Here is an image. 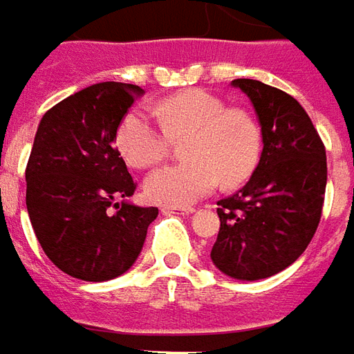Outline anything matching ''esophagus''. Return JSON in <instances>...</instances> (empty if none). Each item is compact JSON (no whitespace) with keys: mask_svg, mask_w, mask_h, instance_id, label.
Here are the masks:
<instances>
[{"mask_svg":"<svg viewBox=\"0 0 354 354\" xmlns=\"http://www.w3.org/2000/svg\"><path fill=\"white\" fill-rule=\"evenodd\" d=\"M165 213H181V215H189V213L194 212L192 205H167L164 207Z\"/></svg>","mask_w":354,"mask_h":354,"instance_id":"1","label":"esophagus"}]
</instances>
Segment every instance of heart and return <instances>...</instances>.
<instances>
[{
  "label": "heart",
  "mask_w": 354,
  "mask_h": 354,
  "mask_svg": "<svg viewBox=\"0 0 354 354\" xmlns=\"http://www.w3.org/2000/svg\"><path fill=\"white\" fill-rule=\"evenodd\" d=\"M158 124L133 110L118 127V149L133 167L164 162L171 141L183 142L187 162L150 173L147 196L162 205H187L209 194L219 181L234 187L245 181L261 154V129L250 110L227 102L204 89H185L154 106Z\"/></svg>",
  "instance_id": "b5f03b06"
}]
</instances>
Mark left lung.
<instances>
[{
    "mask_svg": "<svg viewBox=\"0 0 354 354\" xmlns=\"http://www.w3.org/2000/svg\"><path fill=\"white\" fill-rule=\"evenodd\" d=\"M259 116L263 150L242 189L217 202L215 267L238 280H261L290 267L309 245L324 205L326 149L309 114L282 89L238 77Z\"/></svg>",
    "mask_w": 354,
    "mask_h": 354,
    "instance_id": "8db88e82",
    "label": "left lung"
}]
</instances>
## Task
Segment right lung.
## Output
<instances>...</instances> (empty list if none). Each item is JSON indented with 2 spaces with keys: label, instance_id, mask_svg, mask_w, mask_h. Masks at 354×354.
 <instances>
[{
  "label": "right lung",
  "instance_id": "obj_1",
  "mask_svg": "<svg viewBox=\"0 0 354 354\" xmlns=\"http://www.w3.org/2000/svg\"><path fill=\"white\" fill-rule=\"evenodd\" d=\"M139 85L85 87L45 112L26 164V207L37 242L55 267L104 282L131 267L158 207L118 204L137 183L116 149L122 118Z\"/></svg>",
  "mask_w": 354,
  "mask_h": 354
}]
</instances>
